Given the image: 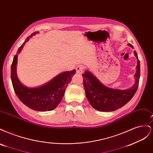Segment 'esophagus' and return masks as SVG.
I'll use <instances>...</instances> for the list:
<instances>
[{"label": "esophagus", "mask_w": 153, "mask_h": 153, "mask_svg": "<svg viewBox=\"0 0 153 153\" xmlns=\"http://www.w3.org/2000/svg\"><path fill=\"white\" fill-rule=\"evenodd\" d=\"M84 69V66L83 65H79L76 68V71L77 73L81 74L83 72V70Z\"/></svg>", "instance_id": "obj_1"}]
</instances>
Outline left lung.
Masks as SVG:
<instances>
[{
    "instance_id": "8db88e82",
    "label": "left lung",
    "mask_w": 153,
    "mask_h": 153,
    "mask_svg": "<svg viewBox=\"0 0 153 153\" xmlns=\"http://www.w3.org/2000/svg\"><path fill=\"white\" fill-rule=\"evenodd\" d=\"M128 46L133 48L131 44L129 43ZM134 54L137 59L135 83L128 89H111L101 84L90 71H85L82 74L86 97L94 108L101 112H112L121 108L133 98L138 89L140 74V61L135 51Z\"/></svg>"
}]
</instances>
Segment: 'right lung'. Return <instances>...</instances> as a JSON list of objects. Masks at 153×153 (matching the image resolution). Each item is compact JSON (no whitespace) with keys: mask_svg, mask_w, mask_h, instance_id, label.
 I'll list each match as a JSON object with an SVG mask.
<instances>
[{"mask_svg":"<svg viewBox=\"0 0 153 153\" xmlns=\"http://www.w3.org/2000/svg\"><path fill=\"white\" fill-rule=\"evenodd\" d=\"M39 33L35 32L27 38L17 51L19 53L24 45L32 36ZM13 58L11 68V78L14 91L22 102L29 108L36 111H50L55 109L61 102L66 89L76 73L75 69L59 74L47 84L38 87L29 88L20 82L16 75L17 57Z\"/></svg>","mask_w":153,"mask_h":153,"instance_id":"obj_1","label":"right lung"}]
</instances>
